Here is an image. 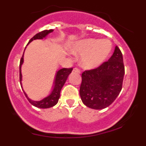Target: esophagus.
<instances>
[{
	"mask_svg": "<svg viewBox=\"0 0 146 146\" xmlns=\"http://www.w3.org/2000/svg\"><path fill=\"white\" fill-rule=\"evenodd\" d=\"M73 72H74V73H80V70L78 69V68H73Z\"/></svg>",
	"mask_w": 146,
	"mask_h": 146,
	"instance_id": "obj_1",
	"label": "esophagus"
}]
</instances>
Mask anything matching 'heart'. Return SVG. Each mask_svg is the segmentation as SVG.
<instances>
[{
    "label": "heart",
    "mask_w": 146,
    "mask_h": 146,
    "mask_svg": "<svg viewBox=\"0 0 146 146\" xmlns=\"http://www.w3.org/2000/svg\"><path fill=\"white\" fill-rule=\"evenodd\" d=\"M112 42L108 39L88 38L78 41L72 46L73 55L82 56L80 64L85 69H93L100 66L109 56Z\"/></svg>",
    "instance_id": "obj_1"
}]
</instances>
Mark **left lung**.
<instances>
[{
    "label": "left lung",
    "mask_w": 146,
    "mask_h": 146,
    "mask_svg": "<svg viewBox=\"0 0 146 146\" xmlns=\"http://www.w3.org/2000/svg\"><path fill=\"white\" fill-rule=\"evenodd\" d=\"M124 73L123 56L116 46L108 62L82 74L80 95L84 104L95 110L109 106L121 92Z\"/></svg>",
    "instance_id": "1"
}]
</instances>
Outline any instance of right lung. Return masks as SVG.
Instances as JSON below:
<instances>
[{
  "instance_id": "obj_1",
  "label": "right lung",
  "mask_w": 146,
  "mask_h": 146,
  "mask_svg": "<svg viewBox=\"0 0 146 146\" xmlns=\"http://www.w3.org/2000/svg\"><path fill=\"white\" fill-rule=\"evenodd\" d=\"M53 29H49V30H44V31H41V32L37 33L34 36L31 38L27 44H29L30 42H31L33 40H42L43 38H45L46 36L49 34L50 33L53 32ZM24 62V53H23V56H22L21 62H20V82H21V85L22 88H23V86H22V73H21V67L22 64H23ZM73 68H61V69L58 70L57 71L56 77H55L54 82H53V88H52L51 92L50 94L46 96V98H43L42 100H40V101H33V100H31L29 97L27 96V93H25V90H23L24 92L25 96L27 98L28 101L33 106L37 107V108H51V107L54 106L55 105L57 104L59 100L60 96V91H61L62 88L64 86L65 82H66V80H67L68 75L71 73Z\"/></svg>"
}]
</instances>
